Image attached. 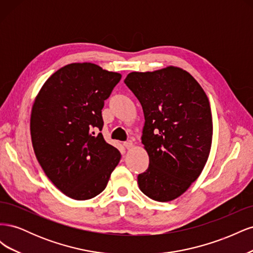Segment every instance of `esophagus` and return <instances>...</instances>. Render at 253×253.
Returning a JSON list of instances; mask_svg holds the SVG:
<instances>
[{
  "label": "esophagus",
  "mask_w": 253,
  "mask_h": 253,
  "mask_svg": "<svg viewBox=\"0 0 253 253\" xmlns=\"http://www.w3.org/2000/svg\"><path fill=\"white\" fill-rule=\"evenodd\" d=\"M124 145L126 149H131L133 147V142L131 140H127V141L124 142Z\"/></svg>",
  "instance_id": "34e87169"
}]
</instances>
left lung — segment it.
<instances>
[{"label":"left lung","instance_id":"8db88e82","mask_svg":"<svg viewBox=\"0 0 253 253\" xmlns=\"http://www.w3.org/2000/svg\"><path fill=\"white\" fill-rule=\"evenodd\" d=\"M125 83L143 111L141 140L150 164L138 175L143 194L171 202L192 185L209 158L213 124L205 90L187 71L167 66L132 72Z\"/></svg>","mask_w":253,"mask_h":253}]
</instances>
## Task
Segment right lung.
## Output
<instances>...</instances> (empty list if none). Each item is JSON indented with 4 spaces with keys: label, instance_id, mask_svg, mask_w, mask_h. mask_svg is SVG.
Here are the masks:
<instances>
[{
    "label": "right lung",
    "instance_id": "obj_1",
    "mask_svg": "<svg viewBox=\"0 0 253 253\" xmlns=\"http://www.w3.org/2000/svg\"><path fill=\"white\" fill-rule=\"evenodd\" d=\"M121 75L94 63H71L45 81L30 114V136L44 173L61 192L90 200L108 185L120 152L101 133V110Z\"/></svg>",
    "mask_w": 253,
    "mask_h": 253
}]
</instances>
